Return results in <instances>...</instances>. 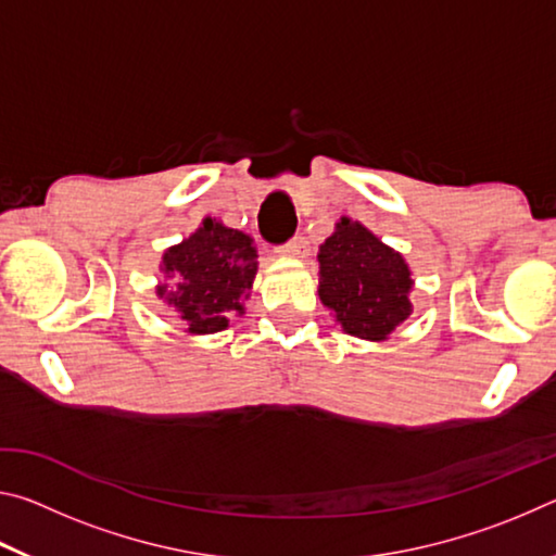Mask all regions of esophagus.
<instances>
[{
  "label": "esophagus",
  "mask_w": 556,
  "mask_h": 556,
  "mask_svg": "<svg viewBox=\"0 0 556 556\" xmlns=\"http://www.w3.org/2000/svg\"><path fill=\"white\" fill-rule=\"evenodd\" d=\"M281 257H294V260H301L308 255V242L304 238H294L289 240L287 244H281V248L277 250Z\"/></svg>",
  "instance_id": "obj_1"
}]
</instances>
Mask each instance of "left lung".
I'll use <instances>...</instances> for the list:
<instances>
[{"instance_id": "obj_1", "label": "left lung", "mask_w": 556, "mask_h": 556, "mask_svg": "<svg viewBox=\"0 0 556 556\" xmlns=\"http://www.w3.org/2000/svg\"><path fill=\"white\" fill-rule=\"evenodd\" d=\"M318 296L345 333L384 341L412 314V271L397 250L351 218L318 248Z\"/></svg>"}]
</instances>
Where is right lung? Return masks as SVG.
<instances>
[{
	"mask_svg": "<svg viewBox=\"0 0 556 556\" xmlns=\"http://www.w3.org/2000/svg\"><path fill=\"white\" fill-rule=\"evenodd\" d=\"M162 271L172 287L159 285L156 296L174 306L186 333H218L244 314L242 301L257 275V250L250 235L205 218L191 238L164 252Z\"/></svg>",
	"mask_w": 556,
	"mask_h": 556,
	"instance_id": "add662e5",
	"label": "right lung"
}]
</instances>
